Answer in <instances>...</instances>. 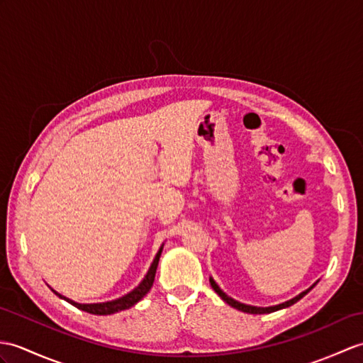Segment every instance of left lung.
<instances>
[{"label":"left lung","instance_id":"1","mask_svg":"<svg viewBox=\"0 0 363 363\" xmlns=\"http://www.w3.org/2000/svg\"><path fill=\"white\" fill-rule=\"evenodd\" d=\"M210 284H212V288L215 289V292L218 294V296H220L227 305H230L232 308H235V309H238V311H242V313H249V314H269V313H274V311H278V309H283V308H288V306H291V305H294V303H297L300 298H303L306 296V294L314 288L315 284H313L311 286L309 289H306V291H303L301 294H298L297 297H294L292 300H289V301H284V303H281V305H277V306H269V308H257V306H249V305H244V303H240V301H237V300H233V298H230L229 296H225V294L220 289V286H218L212 278H210Z\"/></svg>","mask_w":363,"mask_h":363}]
</instances>
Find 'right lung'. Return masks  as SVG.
Masks as SVG:
<instances>
[{"instance_id":"right-lung-1","label":"right lung","mask_w":363,"mask_h":363,"mask_svg":"<svg viewBox=\"0 0 363 363\" xmlns=\"http://www.w3.org/2000/svg\"><path fill=\"white\" fill-rule=\"evenodd\" d=\"M161 254H162V247L159 249V252L156 254V258L153 263H151L150 269H148V274L145 275V278H143L142 283L138 286L136 289H133L130 294H126V296L117 298V300H113V301H106V303H92V305H80V303H75L69 298H66L63 296H60V294H57L58 297L65 298L67 303H71V305H74L75 308H79L82 311H85V313H89V314H97V315H109V314H114V313H119V311H123V309H128L131 306L136 305V303L139 300H142L143 297L147 296L148 291L151 289V286H153V281H155V275H156V269H157V264H159V258H161Z\"/></svg>"}]
</instances>
